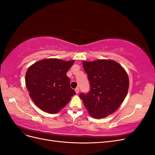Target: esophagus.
I'll use <instances>...</instances> for the list:
<instances>
[{"mask_svg": "<svg viewBox=\"0 0 155 155\" xmlns=\"http://www.w3.org/2000/svg\"><path fill=\"white\" fill-rule=\"evenodd\" d=\"M75 91H76V92L77 94H78V92H79V88L78 87L76 88H75Z\"/></svg>", "mask_w": 155, "mask_h": 155, "instance_id": "1", "label": "esophagus"}]
</instances>
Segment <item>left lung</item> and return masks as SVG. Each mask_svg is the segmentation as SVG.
Instances as JSON below:
<instances>
[{"label":"left lung","instance_id":"obj_1","mask_svg":"<svg viewBox=\"0 0 155 155\" xmlns=\"http://www.w3.org/2000/svg\"><path fill=\"white\" fill-rule=\"evenodd\" d=\"M83 66L90 83L88 93H81L88 113L102 118L114 112L122 104L129 88V77L124 68L112 60L83 61Z\"/></svg>","mask_w":155,"mask_h":155}]
</instances>
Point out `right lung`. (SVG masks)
I'll use <instances>...</instances> for the list:
<instances>
[{
    "instance_id": "obj_1",
    "label": "right lung",
    "mask_w": 155,
    "mask_h": 155,
    "mask_svg": "<svg viewBox=\"0 0 155 155\" xmlns=\"http://www.w3.org/2000/svg\"><path fill=\"white\" fill-rule=\"evenodd\" d=\"M74 60L45 59L30 66L26 73L29 95L39 109L56 114L67 105L76 92L70 87L67 72Z\"/></svg>"
}]
</instances>
